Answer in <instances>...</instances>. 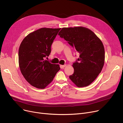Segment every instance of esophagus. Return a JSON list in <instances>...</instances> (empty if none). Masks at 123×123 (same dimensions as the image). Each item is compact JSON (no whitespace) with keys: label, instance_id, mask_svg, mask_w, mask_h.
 <instances>
[{"label":"esophagus","instance_id":"obj_1","mask_svg":"<svg viewBox=\"0 0 123 123\" xmlns=\"http://www.w3.org/2000/svg\"><path fill=\"white\" fill-rule=\"evenodd\" d=\"M66 66V65L65 64V65H60V68H63L64 67H65Z\"/></svg>","mask_w":123,"mask_h":123}]
</instances>
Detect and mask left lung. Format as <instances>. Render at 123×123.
Listing matches in <instances>:
<instances>
[{"instance_id": "obj_1", "label": "left lung", "mask_w": 123, "mask_h": 123, "mask_svg": "<svg viewBox=\"0 0 123 123\" xmlns=\"http://www.w3.org/2000/svg\"><path fill=\"white\" fill-rule=\"evenodd\" d=\"M80 54L73 63L74 73L69 79L78 87L90 85L101 73L105 63L102 42L91 30L80 26L63 28L58 33Z\"/></svg>"}]
</instances>
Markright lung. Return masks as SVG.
Wrapping results in <instances>:
<instances>
[{
  "instance_id": "1",
  "label": "right lung",
  "mask_w": 123,
  "mask_h": 123,
  "mask_svg": "<svg viewBox=\"0 0 123 123\" xmlns=\"http://www.w3.org/2000/svg\"><path fill=\"white\" fill-rule=\"evenodd\" d=\"M61 28H42L31 32L23 39L18 50L21 73L33 86L43 89L53 80L59 65L45 59L51 51V45Z\"/></svg>"
}]
</instances>
